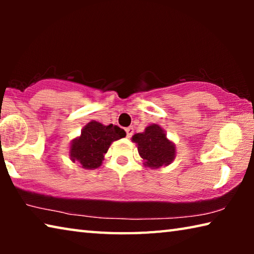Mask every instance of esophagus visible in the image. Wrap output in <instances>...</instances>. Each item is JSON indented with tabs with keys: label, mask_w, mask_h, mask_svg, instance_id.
<instances>
[{
	"label": "esophagus",
	"mask_w": 254,
	"mask_h": 254,
	"mask_svg": "<svg viewBox=\"0 0 254 254\" xmlns=\"http://www.w3.org/2000/svg\"><path fill=\"white\" fill-rule=\"evenodd\" d=\"M126 132H127V137H131L133 134V127H128L126 128Z\"/></svg>",
	"instance_id": "34e87169"
}]
</instances>
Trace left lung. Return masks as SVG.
<instances>
[{"instance_id":"1","label":"left lung","mask_w":254,"mask_h":254,"mask_svg":"<svg viewBox=\"0 0 254 254\" xmlns=\"http://www.w3.org/2000/svg\"><path fill=\"white\" fill-rule=\"evenodd\" d=\"M132 141L137 145V151L143 159V165L148 168L158 169L174 161L176 145L167 137L163 128L159 124H151L144 132L135 133Z\"/></svg>"}]
</instances>
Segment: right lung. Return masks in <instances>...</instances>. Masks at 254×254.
Instances as JSON below:
<instances>
[{
	"instance_id": "1",
	"label": "right lung",
	"mask_w": 254,
	"mask_h": 254,
	"mask_svg": "<svg viewBox=\"0 0 254 254\" xmlns=\"http://www.w3.org/2000/svg\"><path fill=\"white\" fill-rule=\"evenodd\" d=\"M127 135L123 128L113 124L104 126L91 121L81 130L79 136L71 140L69 157L72 162H79L81 168L93 170L98 168L104 160V154L114 141Z\"/></svg>"
}]
</instances>
